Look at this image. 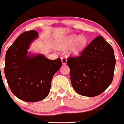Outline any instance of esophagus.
I'll use <instances>...</instances> for the list:
<instances>
[{
	"instance_id": "34e87169",
	"label": "esophagus",
	"mask_w": 124,
	"mask_h": 124,
	"mask_svg": "<svg viewBox=\"0 0 124 124\" xmlns=\"http://www.w3.org/2000/svg\"><path fill=\"white\" fill-rule=\"evenodd\" d=\"M66 61H67V60H66V58L65 57L61 58V62H62V64H63V65L66 64Z\"/></svg>"
}]
</instances>
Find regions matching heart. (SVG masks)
I'll return each mask as SVG.
<instances>
[{
	"label": "heart",
	"mask_w": 124,
	"mask_h": 124,
	"mask_svg": "<svg viewBox=\"0 0 124 124\" xmlns=\"http://www.w3.org/2000/svg\"><path fill=\"white\" fill-rule=\"evenodd\" d=\"M87 43V38L84 35H78L77 34H70L60 38L57 41V45L61 49H64L70 45L68 52L70 54H79L81 52Z\"/></svg>",
	"instance_id": "b5f03b06"
}]
</instances>
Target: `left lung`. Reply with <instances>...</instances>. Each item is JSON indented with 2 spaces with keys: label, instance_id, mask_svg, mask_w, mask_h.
<instances>
[{
  "label": "left lung",
  "instance_id": "left-lung-1",
  "mask_svg": "<svg viewBox=\"0 0 124 124\" xmlns=\"http://www.w3.org/2000/svg\"><path fill=\"white\" fill-rule=\"evenodd\" d=\"M71 82L81 96L94 97L104 91L113 79L116 58L113 48L102 37H97L81 55L69 57Z\"/></svg>",
  "mask_w": 124,
  "mask_h": 124
}]
</instances>
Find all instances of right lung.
<instances>
[{
    "label": "right lung",
    "mask_w": 124,
    "mask_h": 124,
    "mask_svg": "<svg viewBox=\"0 0 124 124\" xmlns=\"http://www.w3.org/2000/svg\"><path fill=\"white\" fill-rule=\"evenodd\" d=\"M38 37L35 30L25 31L16 39L5 55V75L11 91L24 101H40L48 95L51 80L61 68L60 58L51 60L45 55L28 53Z\"/></svg>",
    "instance_id": "obj_1"
}]
</instances>
